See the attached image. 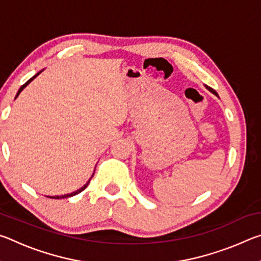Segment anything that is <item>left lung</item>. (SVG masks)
<instances>
[{
    "label": "left lung",
    "mask_w": 261,
    "mask_h": 261,
    "mask_svg": "<svg viewBox=\"0 0 261 261\" xmlns=\"http://www.w3.org/2000/svg\"><path fill=\"white\" fill-rule=\"evenodd\" d=\"M206 86V88H207V90H208V91H211L212 92V93H214L216 96H218V93H216V92L213 90V88H211V87H208V86H207V85H205Z\"/></svg>",
    "instance_id": "8db88e82"
}]
</instances>
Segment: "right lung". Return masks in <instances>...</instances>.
I'll list each match as a JSON object with an SVG mask.
<instances>
[{
  "instance_id": "obj_1",
  "label": "right lung",
  "mask_w": 261,
  "mask_h": 261,
  "mask_svg": "<svg viewBox=\"0 0 261 261\" xmlns=\"http://www.w3.org/2000/svg\"><path fill=\"white\" fill-rule=\"evenodd\" d=\"M41 72V71H40ZM40 72H38L37 74H34V76L32 77V78H31V79H29V81L28 82H26L25 84H24V85L23 86H21L20 88H19V91L18 92H17V95H16V98H17V96H18L19 95V93H20V92L21 91H23L24 90V88L26 87V86H28L29 85V84L31 83V82H32L33 81V79L35 78V77H37L38 76V74L39 73H40ZM94 175V174H93ZM93 175H92V177H93ZM88 183H90V180H88V182L85 184V185H84V187L82 188V189H79V190H77V191H74V192H72V193H69V194H64V196H56V197H49V198H54V199H60V198H62V199H64V198H69V197H72V196H76V194H78V193H81L82 191H83V190H85L86 189V187H87V185H88Z\"/></svg>"
}]
</instances>
